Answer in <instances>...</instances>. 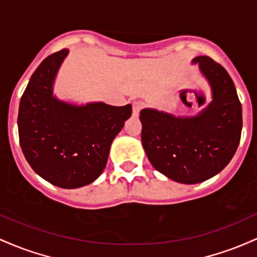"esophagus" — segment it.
<instances>
[{
	"label": "esophagus",
	"mask_w": 257,
	"mask_h": 257,
	"mask_svg": "<svg viewBox=\"0 0 257 257\" xmlns=\"http://www.w3.org/2000/svg\"><path fill=\"white\" fill-rule=\"evenodd\" d=\"M143 105L144 103L140 102V100H138V102H134V104H132V113H134L135 116H137V115L140 114L141 109L143 108Z\"/></svg>",
	"instance_id": "obj_1"
}]
</instances>
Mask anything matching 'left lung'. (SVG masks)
I'll return each mask as SVG.
<instances>
[{
	"label": "left lung",
	"mask_w": 257,
	"mask_h": 257,
	"mask_svg": "<svg viewBox=\"0 0 257 257\" xmlns=\"http://www.w3.org/2000/svg\"><path fill=\"white\" fill-rule=\"evenodd\" d=\"M212 90V102L192 117L155 109L141 110L143 148L149 161L170 180L194 184L222 171L240 141L241 104L221 64L206 56L193 59Z\"/></svg>",
	"instance_id": "8db88e82"
}]
</instances>
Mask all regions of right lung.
Listing matches in <instances>:
<instances>
[{
  "instance_id": "right-lung-1",
  "label": "right lung",
  "mask_w": 257,
  "mask_h": 257,
  "mask_svg": "<svg viewBox=\"0 0 257 257\" xmlns=\"http://www.w3.org/2000/svg\"><path fill=\"white\" fill-rule=\"evenodd\" d=\"M64 50L43 59L20 98L19 142L37 175L60 188L93 182L106 165L113 140L131 116V104L74 105L53 96Z\"/></svg>"
}]
</instances>
